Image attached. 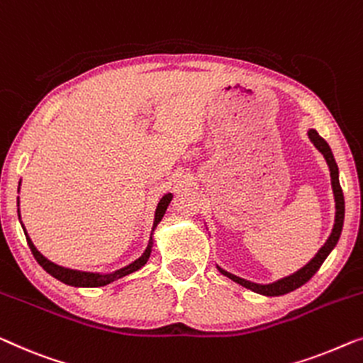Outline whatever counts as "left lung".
<instances>
[{"label": "left lung", "instance_id": "8db88e82", "mask_svg": "<svg viewBox=\"0 0 363 363\" xmlns=\"http://www.w3.org/2000/svg\"><path fill=\"white\" fill-rule=\"evenodd\" d=\"M308 138L314 144V147H316V149L324 155L325 162H328L329 172H330V185H333L334 201H335V218H334L333 233H330V235L328 238V240H325L321 249L318 250V254L314 255L313 259L309 260L306 265L301 267V269H299L298 272L291 273V275L283 277V278H280V280H277V281H273V283H267V285H262V283L249 281V280H245V278H240L238 275H233V273L225 272L224 269H220V267H218V270L223 273V275L230 278V280L235 281V283H239V285L249 288V290H252V291L259 293V295H264V296L286 295V293L296 290V288L304 285V283H306L308 280H311V277L319 270V267L323 265V262L328 259V255L330 254V252H333L335 244L339 242L340 233H342L345 204H344L342 188H340V183H339L337 164H335L333 150H330L329 144L325 143V140L316 133V130L309 129L308 130Z\"/></svg>", "mask_w": 363, "mask_h": 363}]
</instances>
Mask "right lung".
I'll list each match as a JSON object with an SVG mask.
<instances>
[{
    "label": "right lung",
    "instance_id": "right-lung-1",
    "mask_svg": "<svg viewBox=\"0 0 363 363\" xmlns=\"http://www.w3.org/2000/svg\"><path fill=\"white\" fill-rule=\"evenodd\" d=\"M21 185V182H19ZM19 191V190H18ZM173 194L172 193H167L162 196V199L157 204V209H155V216H154V225H152V234H150V239H149V244H147V249L144 250V254L139 257L138 260H134L133 264L123 267V269H119L113 273H93V272H82V270H72V269H65V267H60L54 264V262H50L49 259H45L44 255L40 254V252L35 249V245L33 244V240L26 233V228L24 224L21 223L23 225V230L26 234V240H28V245L30 252H33L34 259L39 262V265L44 269L47 273H50L52 277L57 278V280H60L62 283H65V285H70V286H78V288H96V286H104V285H109L111 281H116L119 278H123L125 275H129V273H134L138 272L139 269H143V267L147 264V260H149L150 257V252H152V245H154V230L159 223L164 218V214L167 211V208H169V204L172 201ZM18 206H19V198H18ZM18 216L21 219V214H19V208H18Z\"/></svg>",
    "mask_w": 363,
    "mask_h": 363
}]
</instances>
